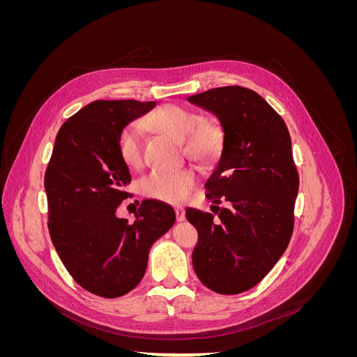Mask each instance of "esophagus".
Here are the masks:
<instances>
[{
	"label": "esophagus",
	"mask_w": 357,
	"mask_h": 357,
	"mask_svg": "<svg viewBox=\"0 0 357 357\" xmlns=\"http://www.w3.org/2000/svg\"><path fill=\"white\" fill-rule=\"evenodd\" d=\"M176 215H177V222H183V220H185V218H186L185 210H183L181 207L176 208Z\"/></svg>",
	"instance_id": "esophagus-1"
}]
</instances>
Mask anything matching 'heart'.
<instances>
[{"label":"heart","mask_w":357,"mask_h":357,"mask_svg":"<svg viewBox=\"0 0 357 357\" xmlns=\"http://www.w3.org/2000/svg\"><path fill=\"white\" fill-rule=\"evenodd\" d=\"M144 122L156 131L183 142V152L198 162L214 160L223 149V126L213 119L199 121V116L186 107L165 104L150 113ZM117 147L128 168L137 169L143 165V131L138 123H129L122 129ZM195 185V172L188 168L152 171L142 180V190L150 198L181 202L188 198Z\"/></svg>","instance_id":"heart-1"}]
</instances>
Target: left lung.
<instances>
[{"label": "left lung", "instance_id": "1", "mask_svg": "<svg viewBox=\"0 0 357 357\" xmlns=\"http://www.w3.org/2000/svg\"><path fill=\"white\" fill-rule=\"evenodd\" d=\"M220 119L225 142L205 183L213 214L186 210L198 229L193 269L208 289L236 295L271 271L289 245L299 189L287 126L261 95L223 86L189 96ZM225 202V209L218 208Z\"/></svg>", "mask_w": 357, "mask_h": 357}]
</instances>
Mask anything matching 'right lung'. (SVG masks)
I'll return each instance as SVG.
<instances>
[{"instance_id": "obj_1", "label": "right lung", "mask_w": 357, "mask_h": 357, "mask_svg": "<svg viewBox=\"0 0 357 357\" xmlns=\"http://www.w3.org/2000/svg\"><path fill=\"white\" fill-rule=\"evenodd\" d=\"M155 104L98 100L83 107L61 126L46 168L52 243L75 283L102 298L123 296L142 282L150 247L176 222L172 207L152 199L142 202L134 223L116 215L131 183L119 134Z\"/></svg>"}]
</instances>
